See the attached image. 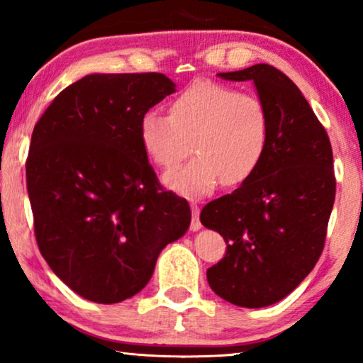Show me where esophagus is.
Segmentation results:
<instances>
[{
  "mask_svg": "<svg viewBox=\"0 0 363 363\" xmlns=\"http://www.w3.org/2000/svg\"><path fill=\"white\" fill-rule=\"evenodd\" d=\"M190 229L196 232L202 229V223H200V207L195 202H191V223Z\"/></svg>",
  "mask_w": 363,
  "mask_h": 363,
  "instance_id": "esophagus-1",
  "label": "esophagus"
}]
</instances>
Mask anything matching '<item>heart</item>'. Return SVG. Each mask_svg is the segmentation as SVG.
I'll return each instance as SVG.
<instances>
[{
  "label": "heart",
  "mask_w": 363,
  "mask_h": 363,
  "mask_svg": "<svg viewBox=\"0 0 363 363\" xmlns=\"http://www.w3.org/2000/svg\"><path fill=\"white\" fill-rule=\"evenodd\" d=\"M269 131L257 96L213 80L190 84L172 101L169 116L147 111L138 126L143 151L156 167L173 169L195 151L185 168L164 177L168 189L185 196L210 194L220 182L234 186L249 180L266 155Z\"/></svg>",
  "instance_id": "obj_1"
}]
</instances>
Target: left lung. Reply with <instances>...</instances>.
<instances>
[{"mask_svg": "<svg viewBox=\"0 0 363 363\" xmlns=\"http://www.w3.org/2000/svg\"><path fill=\"white\" fill-rule=\"evenodd\" d=\"M217 75L252 80L271 131L256 173L202 208L200 220L227 244L207 279L232 305L269 306L298 288L323 252L337 189L332 145L296 84L276 67Z\"/></svg>", "mask_w": 363, "mask_h": 363, "instance_id": "8db88e82", "label": "left lung"}]
</instances>
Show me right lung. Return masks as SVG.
<instances>
[{"label": "right lung", "mask_w": 363, "mask_h": 363, "mask_svg": "<svg viewBox=\"0 0 363 363\" xmlns=\"http://www.w3.org/2000/svg\"><path fill=\"white\" fill-rule=\"evenodd\" d=\"M173 92L163 74H91L35 124L26 158L35 239L89 301L140 293L161 250L189 230V202L163 190L138 134L141 116Z\"/></svg>", "instance_id": "1"}]
</instances>
